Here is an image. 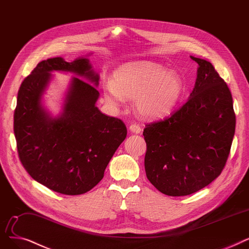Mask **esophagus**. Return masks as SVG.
Here are the masks:
<instances>
[{
  "label": "esophagus",
  "mask_w": 249,
  "mask_h": 249,
  "mask_svg": "<svg viewBox=\"0 0 249 249\" xmlns=\"http://www.w3.org/2000/svg\"><path fill=\"white\" fill-rule=\"evenodd\" d=\"M129 131L135 133V134H140L141 133V127L137 124H132L131 125H129Z\"/></svg>",
  "instance_id": "esophagus-1"
}]
</instances>
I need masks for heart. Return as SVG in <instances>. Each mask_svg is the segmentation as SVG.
Returning a JSON list of instances; mask_svg holds the SVG:
<instances>
[{
  "mask_svg": "<svg viewBox=\"0 0 249 249\" xmlns=\"http://www.w3.org/2000/svg\"><path fill=\"white\" fill-rule=\"evenodd\" d=\"M181 87L178 76L157 64H126L115 71L113 83L105 84L104 97L112 105L121 104L124 97L135 99L140 116L157 118L174 107Z\"/></svg>",
  "mask_w": 249,
  "mask_h": 249,
  "instance_id": "b5f03b06",
  "label": "heart"
}]
</instances>
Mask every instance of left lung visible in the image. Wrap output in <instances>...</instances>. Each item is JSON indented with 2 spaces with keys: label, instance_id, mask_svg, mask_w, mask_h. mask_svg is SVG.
Wrapping results in <instances>:
<instances>
[{
  "label": "left lung",
  "instance_id": "1",
  "mask_svg": "<svg viewBox=\"0 0 249 249\" xmlns=\"http://www.w3.org/2000/svg\"><path fill=\"white\" fill-rule=\"evenodd\" d=\"M198 65L191 97L163 120L146 124L145 170L149 181L170 196H188L223 171L236 117L231 92L210 62Z\"/></svg>",
  "mask_w": 249,
  "mask_h": 249
}]
</instances>
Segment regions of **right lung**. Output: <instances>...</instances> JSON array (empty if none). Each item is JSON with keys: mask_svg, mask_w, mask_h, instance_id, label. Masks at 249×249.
Returning a JSON list of instances; mask_svg holds the SVG:
<instances>
[{"mask_svg": "<svg viewBox=\"0 0 249 249\" xmlns=\"http://www.w3.org/2000/svg\"><path fill=\"white\" fill-rule=\"evenodd\" d=\"M53 71H67L98 85L99 76L89 60L68 63L63 57L42 61L18 91L14 134L23 167L34 180L58 194L78 196L89 192L102 178L114 152L126 137L120 118L97 107V89L73 77L64 111L53 118L41 106V96Z\"/></svg>", "mask_w": 249, "mask_h": 249, "instance_id": "1", "label": "right lung"}]
</instances>
